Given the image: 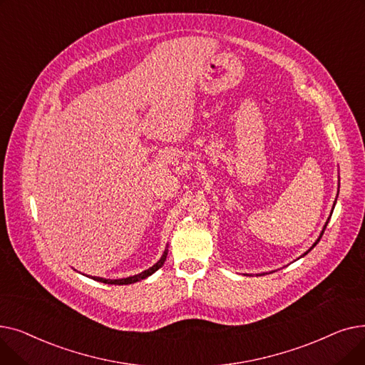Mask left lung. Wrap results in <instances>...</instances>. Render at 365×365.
<instances>
[{
	"instance_id": "8db88e82",
	"label": "left lung",
	"mask_w": 365,
	"mask_h": 365,
	"mask_svg": "<svg viewBox=\"0 0 365 365\" xmlns=\"http://www.w3.org/2000/svg\"><path fill=\"white\" fill-rule=\"evenodd\" d=\"M329 220H330V217H329V219H327V222H325V225H324V227H322V231H321V234H319V237H318V240H317V241H315V242H314V244H312V247H311V248H309V250H308V252H306V253H304V255H308V253H309V252H311V250H312V248H314V247H315V245H317V244H318V242H319V240H321V237H322V234H324V231H325V227H327V223H329ZM304 255H303V256H304Z\"/></svg>"
}]
</instances>
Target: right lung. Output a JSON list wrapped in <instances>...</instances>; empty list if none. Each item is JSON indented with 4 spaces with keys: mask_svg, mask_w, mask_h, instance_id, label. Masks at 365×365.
<instances>
[{
    "mask_svg": "<svg viewBox=\"0 0 365 365\" xmlns=\"http://www.w3.org/2000/svg\"><path fill=\"white\" fill-rule=\"evenodd\" d=\"M167 252H168V250H165V252H164V255L161 256V259H160L155 264L150 266L149 269H146V271H143V272H140V274H138V275L127 277V278H121V279H106V278H101V277H91V278H93L94 281H99V282H103V284H115V285H127V284L138 282V281H140V279L148 278L149 275H152L153 272L160 269V267L164 264V262H165V259H167Z\"/></svg>",
    "mask_w": 365,
    "mask_h": 365,
    "instance_id": "obj_1",
    "label": "right lung"
}]
</instances>
